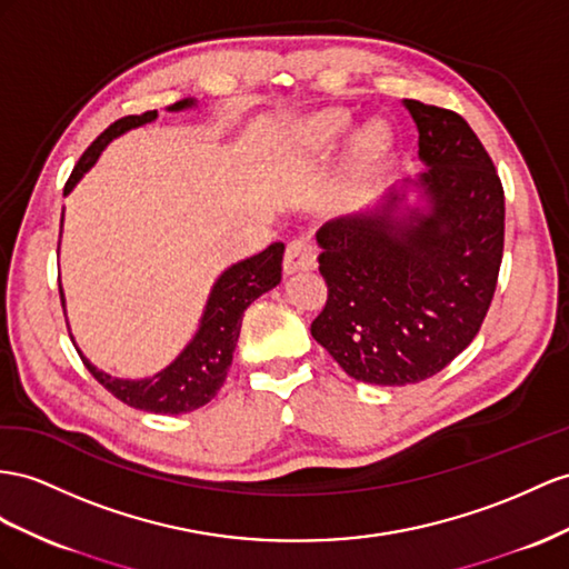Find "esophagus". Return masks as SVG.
Returning <instances> with one entry per match:
<instances>
[{"label":"esophagus","mask_w":569,"mask_h":569,"mask_svg":"<svg viewBox=\"0 0 569 569\" xmlns=\"http://www.w3.org/2000/svg\"><path fill=\"white\" fill-rule=\"evenodd\" d=\"M315 267V250L310 240L298 238L286 247L283 254V276H293L296 271H308Z\"/></svg>","instance_id":"esophagus-1"}]
</instances>
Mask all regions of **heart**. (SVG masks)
Instances as JSON below:
<instances>
[{
  "label": "heart",
  "instance_id": "heart-1",
  "mask_svg": "<svg viewBox=\"0 0 569 569\" xmlns=\"http://www.w3.org/2000/svg\"><path fill=\"white\" fill-rule=\"evenodd\" d=\"M353 124L356 122L351 118V112H346L341 108L317 112L298 127V151L305 158L327 156L353 132ZM391 143H395V132H391V127L385 120H372L370 124L362 127L353 137L351 146V168L356 178H362V174H368L370 170L380 166L389 156Z\"/></svg>",
  "mask_w": 569,
  "mask_h": 569
}]
</instances>
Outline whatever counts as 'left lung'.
Listing matches in <instances>:
<instances>
[{"label":"left lung","mask_w":569,"mask_h":569,"mask_svg":"<svg viewBox=\"0 0 569 569\" xmlns=\"http://www.w3.org/2000/svg\"><path fill=\"white\" fill-rule=\"evenodd\" d=\"M420 170L319 228L329 300L312 337L358 382L406 387L447 368L483 325L505 244V194L461 114L403 100Z\"/></svg>","instance_id":"1"}]
</instances>
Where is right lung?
<instances>
[{
	"label": "right lung",
	"instance_id": "right-lung-1",
	"mask_svg": "<svg viewBox=\"0 0 569 569\" xmlns=\"http://www.w3.org/2000/svg\"><path fill=\"white\" fill-rule=\"evenodd\" d=\"M194 108H199V100L184 98L180 103L170 106L168 112H184ZM156 120H158V110H149L143 114H129V118L112 122L79 158V163L64 187V197H69L71 189L81 182L83 174L96 166V160L108 149L110 141L132 132V129L151 124ZM62 223H64V211H62ZM283 250L286 247L281 242H273L259 254L240 259L236 264L223 269L221 276H218L211 286V293L207 298V305H203L199 327L192 333V339L184 343L182 351L174 356L163 370H158L156 375H149V377H137V380H132V377H114L106 370L96 368L93 362L83 356V351L77 346L74 333L69 329L71 341H74L83 366L89 368V372L110 391L112 397H118L127 406H132V409H139L146 413L180 416V413L197 411L199 406H207L226 382V375L232 362V351H236L238 339H240V325H242L244 310L250 308L259 296L269 293L271 288L281 283ZM60 298H62V308L67 312V298H64L62 283H60Z\"/></svg>",
	"mask_w": 569,
	"mask_h": 569
}]
</instances>
